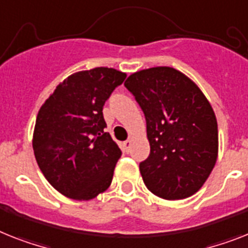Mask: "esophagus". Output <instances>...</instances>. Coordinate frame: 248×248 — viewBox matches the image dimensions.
Segmentation results:
<instances>
[{
	"label": "esophagus",
	"mask_w": 248,
	"mask_h": 248,
	"mask_svg": "<svg viewBox=\"0 0 248 248\" xmlns=\"http://www.w3.org/2000/svg\"><path fill=\"white\" fill-rule=\"evenodd\" d=\"M123 144H124V148H125L126 152H129V151H130V147H132V139H128V140H125Z\"/></svg>",
	"instance_id": "obj_1"
}]
</instances>
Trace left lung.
I'll use <instances>...</instances> for the list:
<instances>
[{
  "label": "left lung",
  "instance_id": "obj_1",
  "mask_svg": "<svg viewBox=\"0 0 248 248\" xmlns=\"http://www.w3.org/2000/svg\"><path fill=\"white\" fill-rule=\"evenodd\" d=\"M124 86L146 116L151 152L139 170L147 189L167 200L194 195L218 157V124L209 101L171 67L133 73Z\"/></svg>",
  "mask_w": 248,
  "mask_h": 248
}]
</instances>
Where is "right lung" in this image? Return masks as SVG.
Segmentation results:
<instances>
[{"mask_svg":"<svg viewBox=\"0 0 248 248\" xmlns=\"http://www.w3.org/2000/svg\"><path fill=\"white\" fill-rule=\"evenodd\" d=\"M125 77L108 67L73 73L39 110L32 136L36 162L67 198L93 199L111 184L122 151L104 132L102 108Z\"/></svg>","mask_w":248,"mask_h":248,"instance_id":"obj_1","label":"right lung"}]
</instances>
